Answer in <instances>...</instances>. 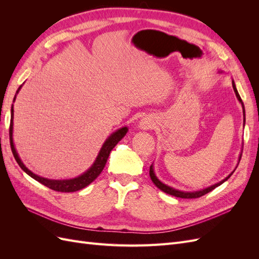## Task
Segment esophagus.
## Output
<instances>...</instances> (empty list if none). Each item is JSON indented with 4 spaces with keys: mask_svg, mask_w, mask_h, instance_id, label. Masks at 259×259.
<instances>
[{
    "mask_svg": "<svg viewBox=\"0 0 259 259\" xmlns=\"http://www.w3.org/2000/svg\"><path fill=\"white\" fill-rule=\"evenodd\" d=\"M139 127L142 130H150L154 127V122L151 121L150 119H147V117H144V119L140 120L139 122Z\"/></svg>",
    "mask_w": 259,
    "mask_h": 259,
    "instance_id": "esophagus-1",
    "label": "esophagus"
}]
</instances>
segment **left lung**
<instances>
[{"label":"left lung","mask_w":259,"mask_h":259,"mask_svg":"<svg viewBox=\"0 0 259 259\" xmlns=\"http://www.w3.org/2000/svg\"><path fill=\"white\" fill-rule=\"evenodd\" d=\"M232 88H233L234 93H236V96H237L238 100L240 101L241 105H242L243 115H244V122H245V109H244V105H243V101H242V99H241V97H240V95H239L238 90H237V88H236V84H234V81H233V80H232ZM241 156H242V154H240V156H239V162H240V160H241ZM233 171H234V170H233ZM233 171H232V173H231L230 175L227 176L225 179H223L222 182H219V183H217V184H215V185H211L210 187L205 188V189H202V190H199V191H192V192L177 190V189H175V188H171V187H169V186H167V185H165V184H163L162 182H160V180L158 179V177H156L155 174H154V170H153V166H152V165L150 166V170H149V174H150V178H151V180L153 182V184H154L156 187H158L160 190H162L163 192H165V193L170 194V195H174V197H177V198H182V199H197V198L202 197V195H204V194L210 192L211 190H214L216 187H218V186H221L222 184H224V183L226 182V180H228L229 177L233 174Z\"/></svg>","instance_id":"1"}]
</instances>
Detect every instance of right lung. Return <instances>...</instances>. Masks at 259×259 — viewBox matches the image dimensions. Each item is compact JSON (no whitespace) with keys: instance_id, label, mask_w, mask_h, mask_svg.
Listing matches in <instances>:
<instances>
[{"instance_id":"right-lung-1","label":"right lung","mask_w":259,"mask_h":259,"mask_svg":"<svg viewBox=\"0 0 259 259\" xmlns=\"http://www.w3.org/2000/svg\"><path fill=\"white\" fill-rule=\"evenodd\" d=\"M21 86L22 85L19 86V89L17 90L16 94H18L19 90L21 89ZM15 99H16V95H15L14 101H15ZM13 119H14V108L12 107L11 125H10V142H11V148H12V152L14 154L15 160L17 161L18 165L21 167V169L23 171H26V173L29 176H31L33 179H35L36 182L41 183L42 185L49 187L50 189L58 191V192H74V191L83 189V188H85L86 186H89L92 182H94V180H95L99 176L101 171H103V169L106 165V163H107V160L109 158V154H110L112 149L115 147V145L119 143L125 135H126V133L128 131V128L125 126V127H122L120 130L115 131L114 133H112V134L106 139V142L104 143L103 147H101L95 162L93 163V165L88 170H86L84 174L80 175L79 177L72 178V179L56 180V179H48V178H44V177H41L38 175H35L30 169H28L25 166V164L21 162L19 155L16 151V149H15L14 143H13Z\"/></svg>"}]
</instances>
